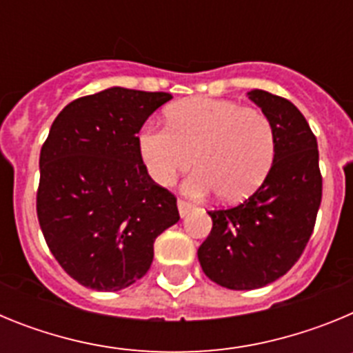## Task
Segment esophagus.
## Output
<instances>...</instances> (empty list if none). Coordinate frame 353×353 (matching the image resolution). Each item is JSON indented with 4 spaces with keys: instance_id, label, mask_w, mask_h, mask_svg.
I'll return each instance as SVG.
<instances>
[{
    "instance_id": "34e87169",
    "label": "esophagus",
    "mask_w": 353,
    "mask_h": 353,
    "mask_svg": "<svg viewBox=\"0 0 353 353\" xmlns=\"http://www.w3.org/2000/svg\"><path fill=\"white\" fill-rule=\"evenodd\" d=\"M192 208H194V205L192 203H189V201H185V199H179V212L182 217H185V215L189 214Z\"/></svg>"
}]
</instances>
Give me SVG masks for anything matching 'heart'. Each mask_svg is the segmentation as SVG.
<instances>
[{"instance_id":"heart-1","label":"heart","mask_w":353,"mask_h":353,"mask_svg":"<svg viewBox=\"0 0 353 353\" xmlns=\"http://www.w3.org/2000/svg\"><path fill=\"white\" fill-rule=\"evenodd\" d=\"M138 145L159 185H170L196 162L199 170L189 176L185 191L192 196L215 191L226 203L256 191L276 157V132L261 109L207 97L174 104L168 125H146Z\"/></svg>"}]
</instances>
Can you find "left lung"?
I'll list each match as a JSON object with an SVG mask.
<instances>
[{
	"label": "left lung",
	"instance_id": "8db88e82",
	"mask_svg": "<svg viewBox=\"0 0 353 353\" xmlns=\"http://www.w3.org/2000/svg\"><path fill=\"white\" fill-rule=\"evenodd\" d=\"M248 95L272 121V170L251 198L208 210L212 232L198 249L205 276L230 290L261 288L285 276L310 242L322 201L316 138L304 114L263 90Z\"/></svg>",
	"mask_w": 353,
	"mask_h": 353
}]
</instances>
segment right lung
<instances>
[{
	"mask_svg": "<svg viewBox=\"0 0 353 353\" xmlns=\"http://www.w3.org/2000/svg\"><path fill=\"white\" fill-rule=\"evenodd\" d=\"M164 92L108 88L79 97L40 150L37 215L61 269L79 285L118 292L141 279L154 242L179 223L173 192L150 179L138 132Z\"/></svg>",
	"mask_w": 353,
	"mask_h": 353,
	"instance_id": "1",
	"label": "right lung"
}]
</instances>
